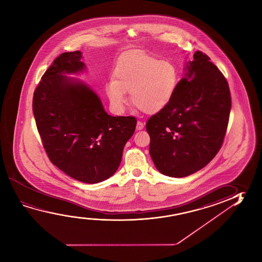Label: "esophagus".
Instances as JSON below:
<instances>
[{
  "label": "esophagus",
  "mask_w": 262,
  "mask_h": 262,
  "mask_svg": "<svg viewBox=\"0 0 262 262\" xmlns=\"http://www.w3.org/2000/svg\"><path fill=\"white\" fill-rule=\"evenodd\" d=\"M143 127H144V124L142 123V121L138 120L137 125H136V129H137L138 130H141V129H143Z\"/></svg>",
  "instance_id": "esophagus-1"
}]
</instances>
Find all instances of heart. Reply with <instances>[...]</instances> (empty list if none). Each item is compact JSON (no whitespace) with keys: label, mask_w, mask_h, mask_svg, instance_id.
<instances>
[{"label":"heart","mask_w":262,"mask_h":262,"mask_svg":"<svg viewBox=\"0 0 262 262\" xmlns=\"http://www.w3.org/2000/svg\"><path fill=\"white\" fill-rule=\"evenodd\" d=\"M179 82V73L170 61L133 53L118 61L105 85L112 107L121 112L127 101L126 91H130L134 106L145 113L154 114L171 102Z\"/></svg>","instance_id":"obj_1"}]
</instances>
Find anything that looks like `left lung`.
<instances>
[{"label":"left lung","mask_w":262,"mask_h":262,"mask_svg":"<svg viewBox=\"0 0 262 262\" xmlns=\"http://www.w3.org/2000/svg\"><path fill=\"white\" fill-rule=\"evenodd\" d=\"M196 51L171 102L146 123L150 155L159 172L185 177L205 167L223 144L231 110L226 77Z\"/></svg>","instance_id":"obj_1"}]
</instances>
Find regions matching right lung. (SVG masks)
<instances>
[{
    "mask_svg": "<svg viewBox=\"0 0 262 262\" xmlns=\"http://www.w3.org/2000/svg\"><path fill=\"white\" fill-rule=\"evenodd\" d=\"M80 58L81 52H66L53 61L34 92L33 112L51 163L76 180L97 184L120 166L137 120L107 115L93 90L63 76L84 69Z\"/></svg>",
    "mask_w": 262,
    "mask_h": 262,
    "instance_id": "right-lung-1",
    "label": "right lung"
}]
</instances>
